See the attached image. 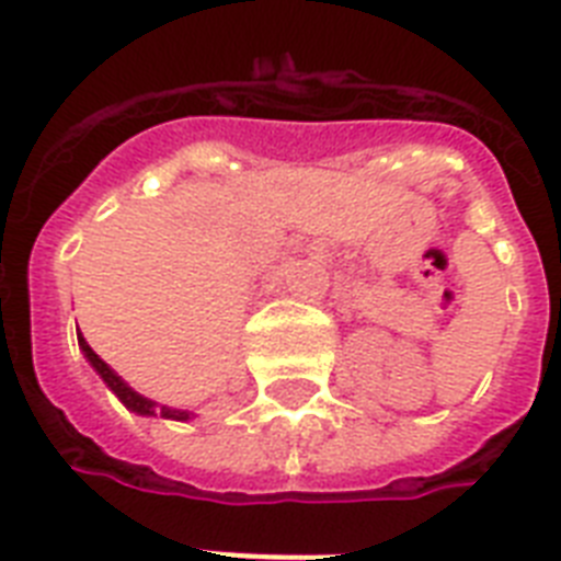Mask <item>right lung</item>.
Wrapping results in <instances>:
<instances>
[{
    "mask_svg": "<svg viewBox=\"0 0 561 561\" xmlns=\"http://www.w3.org/2000/svg\"><path fill=\"white\" fill-rule=\"evenodd\" d=\"M77 343H80V352H83V357L89 359V366L94 368L100 375V380L108 386V391L115 394L117 400H121L123 407L129 409V412L140 414V417H167V421H193L195 412H190V409H172V407H161V403H154V400L144 398L140 391L131 389L126 380H123L121 375H117L115 368L108 366L106 359H100L98 354H94V348H91L89 343H85L83 334H77Z\"/></svg>",
    "mask_w": 561,
    "mask_h": 561,
    "instance_id": "obj_1",
    "label": "right lung"
}]
</instances>
